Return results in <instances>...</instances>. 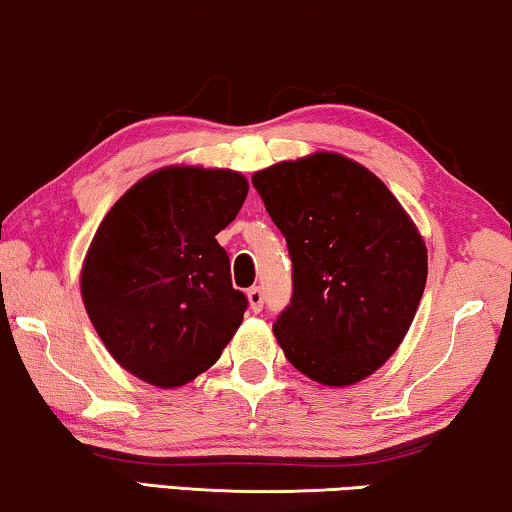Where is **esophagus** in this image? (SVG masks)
<instances>
[{"label": "esophagus", "mask_w": 512, "mask_h": 512, "mask_svg": "<svg viewBox=\"0 0 512 512\" xmlns=\"http://www.w3.org/2000/svg\"><path fill=\"white\" fill-rule=\"evenodd\" d=\"M246 296H248V303H250V308H253V312H259L264 308V292H262V287H250L248 292H246Z\"/></svg>", "instance_id": "obj_1"}]
</instances>
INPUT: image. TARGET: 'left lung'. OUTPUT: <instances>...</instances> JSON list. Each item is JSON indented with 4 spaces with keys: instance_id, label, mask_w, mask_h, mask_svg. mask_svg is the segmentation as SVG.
<instances>
[{
    "instance_id": "1",
    "label": "left lung",
    "mask_w": 512,
    "mask_h": 512,
    "mask_svg": "<svg viewBox=\"0 0 512 512\" xmlns=\"http://www.w3.org/2000/svg\"><path fill=\"white\" fill-rule=\"evenodd\" d=\"M253 186L294 266L278 345L317 384H358L414 322L427 280L421 232L384 181L333 151L259 170Z\"/></svg>"
}]
</instances>
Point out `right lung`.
I'll return each mask as SVG.
<instances>
[{"label": "right lung", "mask_w": 512, "mask_h": 512, "mask_svg": "<svg viewBox=\"0 0 512 512\" xmlns=\"http://www.w3.org/2000/svg\"><path fill=\"white\" fill-rule=\"evenodd\" d=\"M248 179L234 170L167 165L105 213L80 271L82 303L114 361L158 388L207 372L243 322L216 241L239 213Z\"/></svg>", "instance_id": "right-lung-1"}]
</instances>
